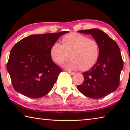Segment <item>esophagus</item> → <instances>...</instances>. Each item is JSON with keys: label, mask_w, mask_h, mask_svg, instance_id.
Masks as SVG:
<instances>
[{"label": "esophagus", "mask_w": 130, "mask_h": 130, "mask_svg": "<svg viewBox=\"0 0 130 130\" xmlns=\"http://www.w3.org/2000/svg\"><path fill=\"white\" fill-rule=\"evenodd\" d=\"M68 73H69L70 74H71V75H74V74H75V72H72V71H68Z\"/></svg>", "instance_id": "esophagus-1"}]
</instances>
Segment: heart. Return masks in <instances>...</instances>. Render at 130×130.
<instances>
[{
    "mask_svg": "<svg viewBox=\"0 0 130 130\" xmlns=\"http://www.w3.org/2000/svg\"><path fill=\"white\" fill-rule=\"evenodd\" d=\"M50 56L55 62L61 64L72 59L64 65L68 69L87 70L96 62L100 54L99 45L94 39L80 34L66 35L62 44L56 42L50 47Z\"/></svg>",
    "mask_w": 130,
    "mask_h": 130,
    "instance_id": "obj_1",
    "label": "heart"
}]
</instances>
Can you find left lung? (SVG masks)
Listing matches in <instances>:
<instances>
[{
    "instance_id": "8db88e82",
    "label": "left lung",
    "mask_w": 130,
    "mask_h": 130,
    "mask_svg": "<svg viewBox=\"0 0 130 130\" xmlns=\"http://www.w3.org/2000/svg\"><path fill=\"white\" fill-rule=\"evenodd\" d=\"M91 34L98 42L100 54L96 63L83 73L84 81L77 88L85 96L93 99L104 98L115 91L119 85L123 62L118 44L108 35L99 28L80 30Z\"/></svg>"
}]
</instances>
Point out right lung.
<instances>
[{
  "label": "right lung",
  "instance_id": "1",
  "mask_svg": "<svg viewBox=\"0 0 130 130\" xmlns=\"http://www.w3.org/2000/svg\"><path fill=\"white\" fill-rule=\"evenodd\" d=\"M67 32L31 35L13 46L7 69L15 91L33 99L51 91L62 70L52 61L50 47Z\"/></svg>",
  "mask_w": 130,
  "mask_h": 130
}]
</instances>
